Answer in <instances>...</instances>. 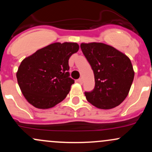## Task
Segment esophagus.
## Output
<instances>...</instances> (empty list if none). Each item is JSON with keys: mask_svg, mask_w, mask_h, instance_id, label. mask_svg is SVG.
I'll return each mask as SVG.
<instances>
[{"mask_svg": "<svg viewBox=\"0 0 152 152\" xmlns=\"http://www.w3.org/2000/svg\"><path fill=\"white\" fill-rule=\"evenodd\" d=\"M78 83H83V79H82V78H79V79L78 80Z\"/></svg>", "mask_w": 152, "mask_h": 152, "instance_id": "34e87169", "label": "esophagus"}]
</instances>
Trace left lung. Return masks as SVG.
<instances>
[{
  "label": "left lung",
  "instance_id": "obj_1",
  "mask_svg": "<svg viewBox=\"0 0 152 152\" xmlns=\"http://www.w3.org/2000/svg\"><path fill=\"white\" fill-rule=\"evenodd\" d=\"M82 52L94 71L95 87L85 96L88 102L101 109H111L128 96L134 77L131 60L109 45L82 43Z\"/></svg>",
  "mask_w": 152,
  "mask_h": 152
}]
</instances>
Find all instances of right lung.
Wrapping results in <instances>:
<instances>
[{"instance_id":"add662e5","label":"right lung","mask_w":152,"mask_h":152,"mask_svg":"<svg viewBox=\"0 0 152 152\" xmlns=\"http://www.w3.org/2000/svg\"><path fill=\"white\" fill-rule=\"evenodd\" d=\"M77 43H53L22 61L16 72L18 83L27 102L47 109L62 102L74 80L69 77V59L78 51Z\"/></svg>"}]
</instances>
